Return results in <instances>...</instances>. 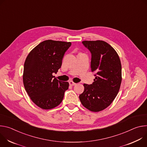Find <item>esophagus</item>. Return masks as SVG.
<instances>
[{"label":"esophagus","instance_id":"1","mask_svg":"<svg viewBox=\"0 0 147 147\" xmlns=\"http://www.w3.org/2000/svg\"><path fill=\"white\" fill-rule=\"evenodd\" d=\"M69 85H71V86H74V85H75L76 84V83H74L73 81H69Z\"/></svg>","mask_w":147,"mask_h":147}]
</instances>
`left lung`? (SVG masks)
<instances>
[{
    "label": "left lung",
    "instance_id": "8db88e82",
    "mask_svg": "<svg viewBox=\"0 0 147 147\" xmlns=\"http://www.w3.org/2000/svg\"><path fill=\"white\" fill-rule=\"evenodd\" d=\"M82 44L91 53L90 68L95 79L92 84L84 85L79 99L90 111H100L113 102L119 91L122 79L120 59L115 49L105 41H84Z\"/></svg>",
    "mask_w": 147,
    "mask_h": 147
}]
</instances>
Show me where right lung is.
<instances>
[{
    "instance_id": "obj_1",
    "label": "right lung",
    "mask_w": 147,
    "mask_h": 147,
    "mask_svg": "<svg viewBox=\"0 0 147 147\" xmlns=\"http://www.w3.org/2000/svg\"><path fill=\"white\" fill-rule=\"evenodd\" d=\"M70 42L45 40L31 51L24 65L23 84L31 100L39 107L48 110L62 101L69 83L58 80L57 73L62 65L65 53Z\"/></svg>"
}]
</instances>
